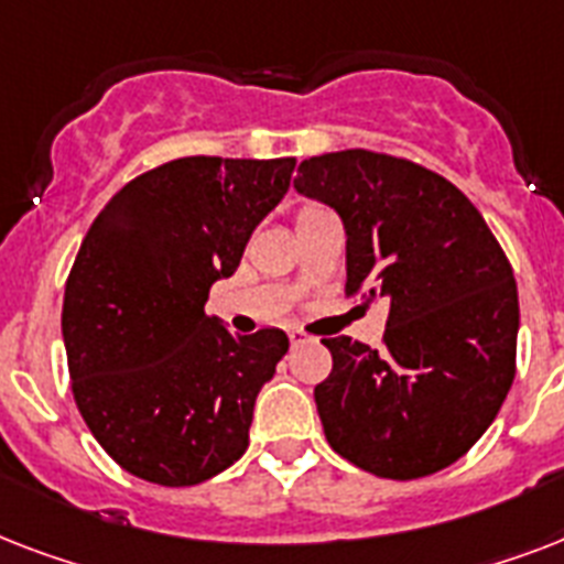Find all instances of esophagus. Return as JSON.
I'll list each match as a JSON object with an SVG mask.
<instances>
[{"mask_svg": "<svg viewBox=\"0 0 564 564\" xmlns=\"http://www.w3.org/2000/svg\"><path fill=\"white\" fill-rule=\"evenodd\" d=\"M313 339H316V336H310L307 330H299V327H295V330H290V343H292V348H299V345L313 343Z\"/></svg>", "mask_w": 564, "mask_h": 564, "instance_id": "esophagus-1", "label": "esophagus"}]
</instances>
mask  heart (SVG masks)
I'll use <instances>...</instances> for the list:
<instances>
[{
    "instance_id": "heart-1",
    "label": "heart",
    "mask_w": 564,
    "mask_h": 564,
    "mask_svg": "<svg viewBox=\"0 0 564 564\" xmlns=\"http://www.w3.org/2000/svg\"><path fill=\"white\" fill-rule=\"evenodd\" d=\"M313 210H318L316 204H304V207L299 210V216H304V213H313Z\"/></svg>"
}]
</instances>
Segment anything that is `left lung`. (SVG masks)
<instances>
[{
    "mask_svg": "<svg viewBox=\"0 0 564 564\" xmlns=\"http://www.w3.org/2000/svg\"><path fill=\"white\" fill-rule=\"evenodd\" d=\"M295 189L348 234V299L389 304L380 348L322 339L334 357L316 406L336 454L386 480L454 465L516 380L518 286L465 193L392 154L345 149L301 161Z\"/></svg>",
    "mask_w": 564,
    "mask_h": 564,
    "instance_id": "obj_1",
    "label": "left lung"
}]
</instances>
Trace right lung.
I'll return each instance as SVG.
<instances>
[{"label":"right lung","mask_w":564,"mask_h":564,"mask_svg":"<svg viewBox=\"0 0 564 564\" xmlns=\"http://www.w3.org/2000/svg\"><path fill=\"white\" fill-rule=\"evenodd\" d=\"M295 158H178L137 175L87 230L64 290L73 398L119 468L198 486L248 447L283 330L234 336L204 313L251 230L290 189Z\"/></svg>","instance_id":"right-lung-1"}]
</instances>
